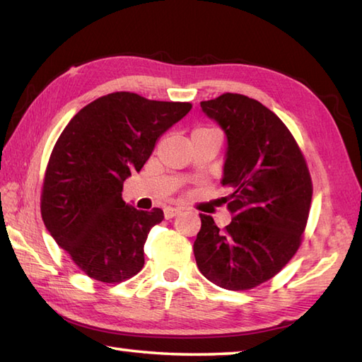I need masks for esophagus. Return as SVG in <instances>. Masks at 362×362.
Instances as JSON below:
<instances>
[{
	"label": "esophagus",
	"mask_w": 362,
	"mask_h": 362,
	"mask_svg": "<svg viewBox=\"0 0 362 362\" xmlns=\"http://www.w3.org/2000/svg\"><path fill=\"white\" fill-rule=\"evenodd\" d=\"M180 211H182V210H180L179 207H166V209H165V218H166V219H171V218L179 215Z\"/></svg>",
	"instance_id": "esophagus-1"
}]
</instances>
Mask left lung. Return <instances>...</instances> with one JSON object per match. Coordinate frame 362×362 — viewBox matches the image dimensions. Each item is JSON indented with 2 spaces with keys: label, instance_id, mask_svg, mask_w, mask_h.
Instances as JSON below:
<instances>
[{
  "label": "left lung",
  "instance_id": "8db88e82",
  "mask_svg": "<svg viewBox=\"0 0 362 362\" xmlns=\"http://www.w3.org/2000/svg\"><path fill=\"white\" fill-rule=\"evenodd\" d=\"M228 138L221 183L232 221L219 230L201 215L194 242L199 272L228 290H250L278 274L298 251L306 229L313 180L284 122L260 102L223 94L201 102Z\"/></svg>",
  "mask_w": 362,
  "mask_h": 362
}]
</instances>
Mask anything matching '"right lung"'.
Instances as JSON below:
<instances>
[{"label":"right lung","instance_id":"add662e5","mask_svg":"<svg viewBox=\"0 0 362 362\" xmlns=\"http://www.w3.org/2000/svg\"><path fill=\"white\" fill-rule=\"evenodd\" d=\"M189 110L187 102L112 92L78 111L56 141L42 187V219L89 278L116 284L144 267L147 233L165 216L161 209L125 204L124 182Z\"/></svg>","mask_w":362,"mask_h":362}]
</instances>
